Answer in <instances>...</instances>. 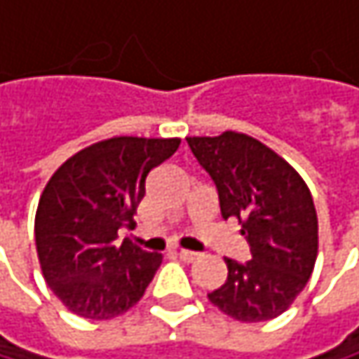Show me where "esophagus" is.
<instances>
[{
	"label": "esophagus",
	"instance_id": "obj_1",
	"mask_svg": "<svg viewBox=\"0 0 359 359\" xmlns=\"http://www.w3.org/2000/svg\"><path fill=\"white\" fill-rule=\"evenodd\" d=\"M179 257L180 259H184V262H195V259L199 257V253H195V251L179 250Z\"/></svg>",
	"mask_w": 359,
	"mask_h": 359
}]
</instances>
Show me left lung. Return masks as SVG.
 <instances>
[{
  "label": "left lung",
  "mask_w": 359,
  "mask_h": 359,
  "mask_svg": "<svg viewBox=\"0 0 359 359\" xmlns=\"http://www.w3.org/2000/svg\"><path fill=\"white\" fill-rule=\"evenodd\" d=\"M214 180L220 214L237 218L251 250L248 264L224 257L226 283L208 299L239 323H264L291 308L318 255V216L299 172L245 133L187 137Z\"/></svg>",
  "instance_id": "left-lung-1"
}]
</instances>
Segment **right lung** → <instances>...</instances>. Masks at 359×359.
Wrapping results in <instances>:
<instances>
[{"label":"right lung","instance_id":"right-lung-1","mask_svg":"<svg viewBox=\"0 0 359 359\" xmlns=\"http://www.w3.org/2000/svg\"><path fill=\"white\" fill-rule=\"evenodd\" d=\"M179 145V137H111L76 151L47 180L35 214L36 255L72 314L109 320L143 297L162 255L130 239L116 243L118 229L135 226L147 175Z\"/></svg>","mask_w":359,"mask_h":359}]
</instances>
